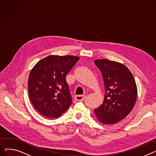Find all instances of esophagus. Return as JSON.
I'll return each instance as SVG.
<instances>
[{
	"instance_id": "esophagus-1",
	"label": "esophagus",
	"mask_w": 156,
	"mask_h": 156,
	"mask_svg": "<svg viewBox=\"0 0 156 156\" xmlns=\"http://www.w3.org/2000/svg\"><path fill=\"white\" fill-rule=\"evenodd\" d=\"M85 95H76L75 97V100L77 101H82L85 99Z\"/></svg>"
}]
</instances>
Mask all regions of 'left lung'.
I'll return each instance as SVG.
<instances>
[{"label": "left lung", "instance_id": "8db88e82", "mask_svg": "<svg viewBox=\"0 0 156 156\" xmlns=\"http://www.w3.org/2000/svg\"><path fill=\"white\" fill-rule=\"evenodd\" d=\"M100 70L105 92L102 104L94 110L103 124H115L126 118L132 110L137 97L136 81L128 68L107 59H96Z\"/></svg>", "mask_w": 156, "mask_h": 156}]
</instances>
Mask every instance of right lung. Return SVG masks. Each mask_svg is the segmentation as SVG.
I'll return each mask as SVG.
<instances>
[{
  "label": "right lung",
  "instance_id": "obj_1",
  "mask_svg": "<svg viewBox=\"0 0 156 156\" xmlns=\"http://www.w3.org/2000/svg\"><path fill=\"white\" fill-rule=\"evenodd\" d=\"M80 58L51 55L35 65L28 78L30 100L41 115L58 118L72 103L66 75Z\"/></svg>",
  "mask_w": 156,
  "mask_h": 156
}]
</instances>
